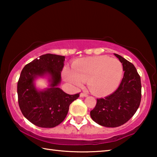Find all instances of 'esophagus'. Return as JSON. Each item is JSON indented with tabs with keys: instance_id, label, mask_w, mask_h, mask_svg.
Returning a JSON list of instances; mask_svg holds the SVG:
<instances>
[{
	"instance_id": "esophagus-1",
	"label": "esophagus",
	"mask_w": 157,
	"mask_h": 157,
	"mask_svg": "<svg viewBox=\"0 0 157 157\" xmlns=\"http://www.w3.org/2000/svg\"><path fill=\"white\" fill-rule=\"evenodd\" d=\"M87 96H88V94H87L86 93L83 92L80 94V97H87Z\"/></svg>"
}]
</instances>
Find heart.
<instances>
[{
  "label": "heart",
  "mask_w": 157,
  "mask_h": 157,
  "mask_svg": "<svg viewBox=\"0 0 157 157\" xmlns=\"http://www.w3.org/2000/svg\"><path fill=\"white\" fill-rule=\"evenodd\" d=\"M123 68L120 61L102 55L82 58L73 64V70L64 71L66 80L75 86L88 81L93 94L105 96L118 88L123 77Z\"/></svg>",
  "instance_id": "b5f03b06"
}]
</instances>
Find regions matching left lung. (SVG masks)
<instances>
[{"label":"left lung","mask_w":157,"mask_h":157,"mask_svg":"<svg viewBox=\"0 0 157 157\" xmlns=\"http://www.w3.org/2000/svg\"><path fill=\"white\" fill-rule=\"evenodd\" d=\"M114 55L123 65V78L112 94L97 99L96 105L90 112L93 121L107 127L127 123L136 112L141 100V82L136 68L121 55Z\"/></svg>","instance_id":"obj_1"}]
</instances>
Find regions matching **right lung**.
I'll list each match as a JSON object with an SVG mask.
<instances>
[{
    "label": "right lung",
    "instance_id": "1",
    "mask_svg": "<svg viewBox=\"0 0 157 157\" xmlns=\"http://www.w3.org/2000/svg\"><path fill=\"white\" fill-rule=\"evenodd\" d=\"M64 60V56L43 55L26 64L21 71L17 84L18 105L23 115L36 126L44 128L57 126L65 119L69 106L79 96V93L69 95L57 87ZM45 74L52 78L51 88L39 92L33 80Z\"/></svg>",
    "mask_w": 157,
    "mask_h": 157
}]
</instances>
